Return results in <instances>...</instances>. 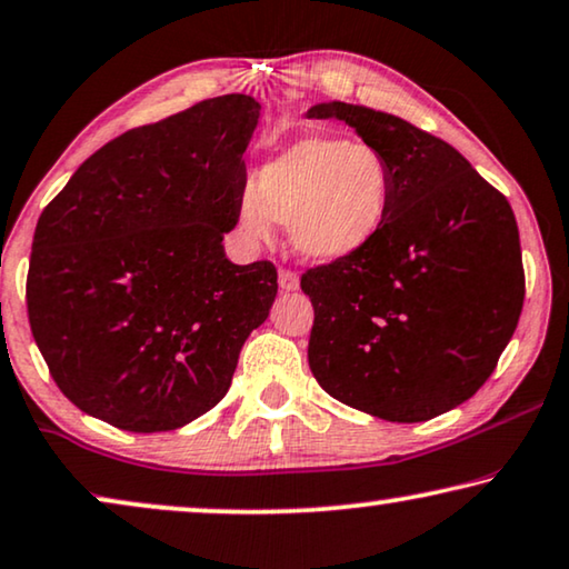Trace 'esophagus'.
I'll return each mask as SVG.
<instances>
[{
	"label": "esophagus",
	"mask_w": 569,
	"mask_h": 569,
	"mask_svg": "<svg viewBox=\"0 0 569 569\" xmlns=\"http://www.w3.org/2000/svg\"><path fill=\"white\" fill-rule=\"evenodd\" d=\"M278 286H281L283 291H296V288H299V276H296L293 270L281 268L278 270Z\"/></svg>",
	"instance_id": "1"
}]
</instances>
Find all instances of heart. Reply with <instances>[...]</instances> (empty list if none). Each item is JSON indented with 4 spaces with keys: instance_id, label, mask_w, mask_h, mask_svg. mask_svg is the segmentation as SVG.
<instances>
[{
    "instance_id": "b5f03b06",
    "label": "heart",
    "mask_w": 569,
    "mask_h": 569,
    "mask_svg": "<svg viewBox=\"0 0 569 569\" xmlns=\"http://www.w3.org/2000/svg\"><path fill=\"white\" fill-rule=\"evenodd\" d=\"M395 170L368 141L311 133L288 143L247 188L239 216L247 234L268 239L288 221L293 250L311 262H340L363 252L387 227Z\"/></svg>"
}]
</instances>
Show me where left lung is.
Returning <instances> with one entry per match:
<instances>
[{
    "label": "left lung",
    "mask_w": 569,
    "mask_h": 569,
    "mask_svg": "<svg viewBox=\"0 0 569 569\" xmlns=\"http://www.w3.org/2000/svg\"><path fill=\"white\" fill-rule=\"evenodd\" d=\"M395 170V206L363 252L307 268L309 368L327 395L389 422H422L475 395L523 309L518 223L451 143L402 118L322 102Z\"/></svg>",
    "instance_id": "left-lung-1"
}]
</instances>
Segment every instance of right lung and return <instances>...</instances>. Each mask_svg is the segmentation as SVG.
I'll use <instances>...</instances> for the list:
<instances>
[{
  "label": "right lung",
  "mask_w": 569,
  "mask_h": 569,
  "mask_svg": "<svg viewBox=\"0 0 569 569\" xmlns=\"http://www.w3.org/2000/svg\"><path fill=\"white\" fill-rule=\"evenodd\" d=\"M260 118L221 94L131 128L43 208L26 301L56 387L133 433L174 430L229 391L239 350L278 293L270 260L234 266L242 154Z\"/></svg>",
  "instance_id": "obj_1"
}]
</instances>
